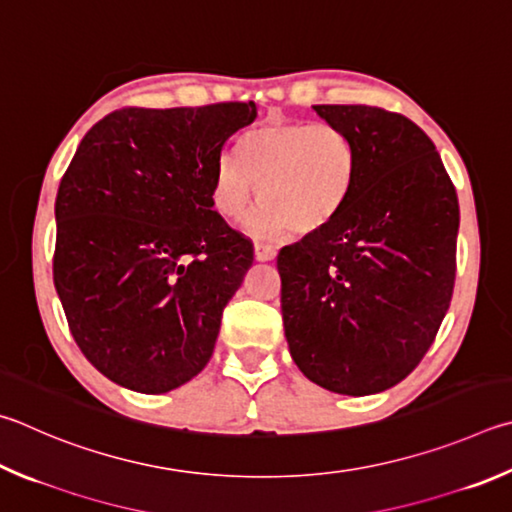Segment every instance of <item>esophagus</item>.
<instances>
[{
	"label": "esophagus",
	"mask_w": 512,
	"mask_h": 512,
	"mask_svg": "<svg viewBox=\"0 0 512 512\" xmlns=\"http://www.w3.org/2000/svg\"><path fill=\"white\" fill-rule=\"evenodd\" d=\"M277 250L273 246L268 244H255V259L257 262H271V259H275Z\"/></svg>",
	"instance_id": "obj_1"
}]
</instances>
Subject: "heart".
Here are the masks:
<instances>
[{
	"instance_id": "b5f03b06",
	"label": "heart",
	"mask_w": 512,
	"mask_h": 512,
	"mask_svg": "<svg viewBox=\"0 0 512 512\" xmlns=\"http://www.w3.org/2000/svg\"><path fill=\"white\" fill-rule=\"evenodd\" d=\"M356 183V152L347 134L329 123H268L241 136L212 176V206L239 219L253 237L315 235L347 208Z\"/></svg>"
}]
</instances>
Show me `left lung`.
Wrapping results in <instances>:
<instances>
[{
    "instance_id": "1",
    "label": "left lung",
    "mask_w": 512,
    "mask_h": 512,
    "mask_svg": "<svg viewBox=\"0 0 512 512\" xmlns=\"http://www.w3.org/2000/svg\"><path fill=\"white\" fill-rule=\"evenodd\" d=\"M313 111L347 134L356 183L329 228L277 255L284 333L315 385L369 396L412 374L448 313L459 201L410 118L367 105Z\"/></svg>"
}]
</instances>
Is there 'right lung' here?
Masks as SVG:
<instances>
[{"instance_id": "add662e5", "label": "right lung", "mask_w": 512, "mask_h": 512, "mask_svg": "<svg viewBox=\"0 0 512 512\" xmlns=\"http://www.w3.org/2000/svg\"><path fill=\"white\" fill-rule=\"evenodd\" d=\"M255 102L114 111L82 138L55 199V291L111 383L165 394L208 365L253 244L212 210V176Z\"/></svg>"}]
</instances>
